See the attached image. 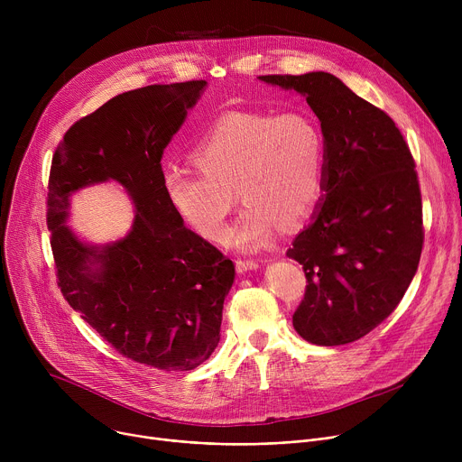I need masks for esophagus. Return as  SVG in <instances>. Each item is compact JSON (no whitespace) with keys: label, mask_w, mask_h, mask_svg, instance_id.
<instances>
[{"label":"esophagus","mask_w":462,"mask_h":462,"mask_svg":"<svg viewBox=\"0 0 462 462\" xmlns=\"http://www.w3.org/2000/svg\"><path fill=\"white\" fill-rule=\"evenodd\" d=\"M236 267H237L239 273L255 271V269H259V261H255V259H237L236 261Z\"/></svg>","instance_id":"34e87169"}]
</instances>
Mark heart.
<instances>
[{
	"mask_svg": "<svg viewBox=\"0 0 462 462\" xmlns=\"http://www.w3.org/2000/svg\"><path fill=\"white\" fill-rule=\"evenodd\" d=\"M191 159L199 171L162 175L170 207L193 232L219 241L236 191L246 207L234 241L250 250L265 245L278 223H303L325 188V135L305 111L223 113L195 141Z\"/></svg>",
	"mask_w": 462,
	"mask_h": 462,
	"instance_id": "b5f03b06",
	"label": "heart"
}]
</instances>
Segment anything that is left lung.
I'll list each match as a JSON object with an SVG mask.
<instances>
[{
	"mask_svg": "<svg viewBox=\"0 0 462 462\" xmlns=\"http://www.w3.org/2000/svg\"><path fill=\"white\" fill-rule=\"evenodd\" d=\"M319 118L327 173L319 207L287 255L303 265L292 325L316 346L351 344L404 298L424 245L413 155L393 118L328 73L265 75Z\"/></svg>",
	"mask_w": 462,
	"mask_h": 462,
	"instance_id": "1",
	"label": "left lung"
}]
</instances>
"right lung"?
<instances>
[{
  "instance_id": "obj_1",
  "label": "right lung",
  "mask_w": 462,
  "mask_h": 462,
  "mask_svg": "<svg viewBox=\"0 0 462 462\" xmlns=\"http://www.w3.org/2000/svg\"><path fill=\"white\" fill-rule=\"evenodd\" d=\"M205 80L122 93L75 122L58 144L47 191V226L58 287L122 356L162 371H189L219 344L234 263L182 225L162 189L161 159ZM116 180L138 212L130 234L86 245L64 225L69 197Z\"/></svg>"
}]
</instances>
